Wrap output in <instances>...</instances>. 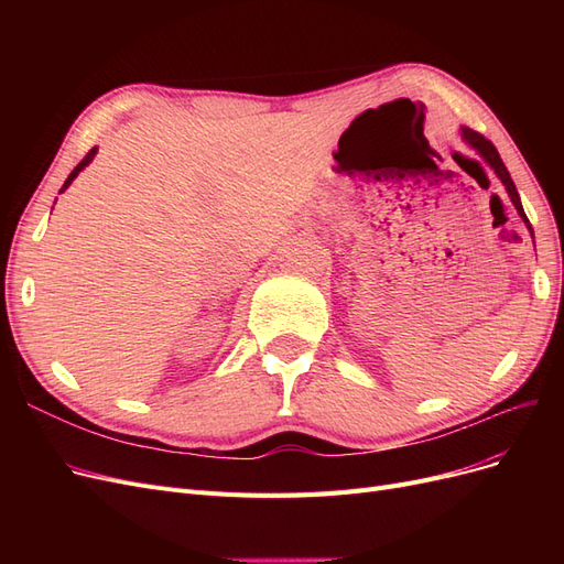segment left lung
I'll use <instances>...</instances> for the list:
<instances>
[{
  "mask_svg": "<svg viewBox=\"0 0 564 564\" xmlns=\"http://www.w3.org/2000/svg\"><path fill=\"white\" fill-rule=\"evenodd\" d=\"M458 135H460V141H464L470 150H475L477 155H480L485 162H487V166L491 169L494 174H497V178L503 183V187H506V193H508V197H510V202H513V207L518 209V214H520V218L524 220V226H527V230L532 232V237H534V230H532V224H529V218L524 216V209H522V202H520V195H518V187H516V183H513V178H510V174H508V169H506V164H503V160L499 158V152H497V148L491 145V141H487L485 135H480L477 131H473V129H468V127H460L458 129Z\"/></svg>",
  "mask_w": 564,
  "mask_h": 564,
  "instance_id": "1",
  "label": "left lung"
}]
</instances>
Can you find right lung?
Instances as JSON below:
<instances>
[{
  "label": "right lung",
  "instance_id": "add662e5",
  "mask_svg": "<svg viewBox=\"0 0 564 564\" xmlns=\"http://www.w3.org/2000/svg\"><path fill=\"white\" fill-rule=\"evenodd\" d=\"M96 152H98V148H91V150L87 152V158H84V160H82V162H79V164H77V166L73 169V174L65 178V183H63V187H61V193H65V191H67V187H70V183H73V181H75V178L79 176V172H82V169H84V166H89V164L94 162V158H96Z\"/></svg>",
  "mask_w": 564,
  "mask_h": 564
}]
</instances>
